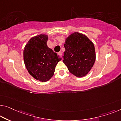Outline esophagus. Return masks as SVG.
<instances>
[{
	"label": "esophagus",
	"instance_id": "esophagus-1",
	"mask_svg": "<svg viewBox=\"0 0 121 121\" xmlns=\"http://www.w3.org/2000/svg\"><path fill=\"white\" fill-rule=\"evenodd\" d=\"M58 54L60 56H62V52H59L58 53Z\"/></svg>",
	"mask_w": 121,
	"mask_h": 121
}]
</instances>
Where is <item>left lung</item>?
<instances>
[{"label": "left lung", "mask_w": 121, "mask_h": 121, "mask_svg": "<svg viewBox=\"0 0 121 121\" xmlns=\"http://www.w3.org/2000/svg\"><path fill=\"white\" fill-rule=\"evenodd\" d=\"M64 47L63 62L69 71L77 77L85 76L95 62L93 43L83 34L74 32L67 38Z\"/></svg>", "instance_id": "8db88e82"}]
</instances>
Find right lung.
Wrapping results in <instances>:
<instances>
[{
    "label": "right lung",
    "mask_w": 121,
    "mask_h": 121,
    "mask_svg": "<svg viewBox=\"0 0 121 121\" xmlns=\"http://www.w3.org/2000/svg\"><path fill=\"white\" fill-rule=\"evenodd\" d=\"M48 36L41 35L32 37L25 47L23 55L27 70L34 78L42 82L53 77L55 67L61 58L48 47Z\"/></svg>",
    "instance_id": "obj_1"
}]
</instances>
